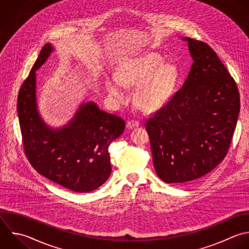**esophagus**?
I'll return each instance as SVG.
<instances>
[{"label": "esophagus", "instance_id": "obj_1", "mask_svg": "<svg viewBox=\"0 0 249 249\" xmlns=\"http://www.w3.org/2000/svg\"><path fill=\"white\" fill-rule=\"evenodd\" d=\"M139 125V123L136 121V120H131V121H128L127 124H126V128L127 129H133L135 127H137Z\"/></svg>", "mask_w": 249, "mask_h": 249}]
</instances>
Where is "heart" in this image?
Instances as JSON below:
<instances>
[{
    "instance_id": "b5f03b06",
    "label": "heart",
    "mask_w": 249,
    "mask_h": 249,
    "mask_svg": "<svg viewBox=\"0 0 249 249\" xmlns=\"http://www.w3.org/2000/svg\"><path fill=\"white\" fill-rule=\"evenodd\" d=\"M177 69L165 64L156 53H149L125 62L119 70L118 80L107 82L110 95L118 103L126 100V87H138L135 102L143 110L153 111L161 107L170 97L177 82Z\"/></svg>"
}]
</instances>
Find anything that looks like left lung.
<instances>
[{
	"label": "left lung",
	"mask_w": 249,
	"mask_h": 249,
	"mask_svg": "<svg viewBox=\"0 0 249 249\" xmlns=\"http://www.w3.org/2000/svg\"><path fill=\"white\" fill-rule=\"evenodd\" d=\"M188 42L194 60L183 87L146 122L153 161L165 183H188L226 157L240 108L233 78L205 43Z\"/></svg>",
	"instance_id": "left-lung-1"
}]
</instances>
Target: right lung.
<instances>
[{
    "mask_svg": "<svg viewBox=\"0 0 249 249\" xmlns=\"http://www.w3.org/2000/svg\"><path fill=\"white\" fill-rule=\"evenodd\" d=\"M53 51L46 44L18 97V113L25 155L46 178L71 191L87 193L99 188L111 174L110 143L124 130V121L93 102L82 104L74 119L53 129L41 119L36 102V70Z\"/></svg>",
    "mask_w": 249,
    "mask_h": 249,
    "instance_id": "add662e5",
    "label": "right lung"
}]
</instances>
